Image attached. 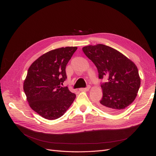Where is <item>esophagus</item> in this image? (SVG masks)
Returning a JSON list of instances; mask_svg holds the SVG:
<instances>
[{
	"instance_id": "34e87169",
	"label": "esophagus",
	"mask_w": 156,
	"mask_h": 156,
	"mask_svg": "<svg viewBox=\"0 0 156 156\" xmlns=\"http://www.w3.org/2000/svg\"><path fill=\"white\" fill-rule=\"evenodd\" d=\"M90 88V86H88L87 88H81L79 89L80 91H88Z\"/></svg>"
}]
</instances>
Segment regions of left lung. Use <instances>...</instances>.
I'll return each mask as SVG.
<instances>
[{"label":"left lung","mask_w":156,"mask_h":156,"mask_svg":"<svg viewBox=\"0 0 156 156\" xmlns=\"http://www.w3.org/2000/svg\"><path fill=\"white\" fill-rule=\"evenodd\" d=\"M83 51L96 65L103 98L98 105L105 112L117 114L131 105L137 95L140 78L135 63L119 51L103 44L83 47Z\"/></svg>","instance_id":"8db88e82"}]
</instances>
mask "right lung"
Segmentation results:
<instances>
[{
	"mask_svg": "<svg viewBox=\"0 0 156 156\" xmlns=\"http://www.w3.org/2000/svg\"><path fill=\"white\" fill-rule=\"evenodd\" d=\"M77 49L66 47L47 52L28 69L23 83L27 100L32 109L45 119L62 116L76 97L60 84L67 78L66 66Z\"/></svg>",
	"mask_w": 156,
	"mask_h": 156,
	"instance_id": "1",
	"label": "right lung"
}]
</instances>
